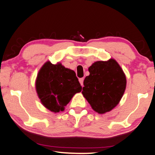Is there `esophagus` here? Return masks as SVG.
Instances as JSON below:
<instances>
[{
    "label": "esophagus",
    "mask_w": 155,
    "mask_h": 155,
    "mask_svg": "<svg viewBox=\"0 0 155 155\" xmlns=\"http://www.w3.org/2000/svg\"><path fill=\"white\" fill-rule=\"evenodd\" d=\"M79 82H80V83L81 84V85H82V87H83V82H84V78H80V79H79Z\"/></svg>",
    "instance_id": "esophagus-1"
}]
</instances>
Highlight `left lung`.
I'll list each match as a JSON object with an SVG mask.
<instances>
[{
  "label": "left lung",
  "instance_id": "8db88e82",
  "mask_svg": "<svg viewBox=\"0 0 155 155\" xmlns=\"http://www.w3.org/2000/svg\"><path fill=\"white\" fill-rule=\"evenodd\" d=\"M82 93L93 110L104 114L120 103L125 92L126 78L115 60L97 61L88 68Z\"/></svg>",
  "mask_w": 155,
  "mask_h": 155
}]
</instances>
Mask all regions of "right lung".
Listing matches in <instances>:
<instances>
[{"mask_svg":"<svg viewBox=\"0 0 155 155\" xmlns=\"http://www.w3.org/2000/svg\"><path fill=\"white\" fill-rule=\"evenodd\" d=\"M35 90L42 104L53 113L64 110L73 95L82 91V87L73 70L60 62L49 61L40 68L35 80Z\"/></svg>","mask_w":155,"mask_h":155,"instance_id":"add662e5","label":"right lung"}]
</instances>
